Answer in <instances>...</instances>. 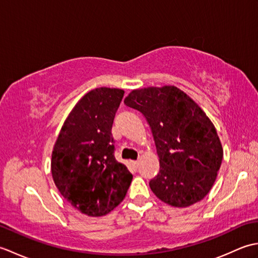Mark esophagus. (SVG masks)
Instances as JSON below:
<instances>
[{"label":"esophagus","mask_w":258,"mask_h":258,"mask_svg":"<svg viewBox=\"0 0 258 258\" xmlns=\"http://www.w3.org/2000/svg\"><path fill=\"white\" fill-rule=\"evenodd\" d=\"M132 164L135 167H138L139 166V161H132Z\"/></svg>","instance_id":"1"}]
</instances>
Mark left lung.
I'll list each match as a JSON object with an SVG mask.
<instances>
[{
	"label": "left lung",
	"instance_id": "left-lung-1",
	"mask_svg": "<svg viewBox=\"0 0 258 258\" xmlns=\"http://www.w3.org/2000/svg\"><path fill=\"white\" fill-rule=\"evenodd\" d=\"M149 123L160 157V173L150 180L158 199L187 207L208 194L223 160L215 126L203 109L175 86L134 90L124 100Z\"/></svg>",
	"mask_w": 258,
	"mask_h": 258
}]
</instances>
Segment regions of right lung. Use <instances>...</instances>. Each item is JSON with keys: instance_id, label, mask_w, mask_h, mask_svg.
<instances>
[{"instance_id": "right-lung-1", "label": "right lung", "mask_w": 258, "mask_h": 258, "mask_svg": "<svg viewBox=\"0 0 258 258\" xmlns=\"http://www.w3.org/2000/svg\"><path fill=\"white\" fill-rule=\"evenodd\" d=\"M124 91L100 87L87 93L70 113L52 153L53 180L71 205L89 216L114 210L133 175L114 156L112 126Z\"/></svg>"}]
</instances>
